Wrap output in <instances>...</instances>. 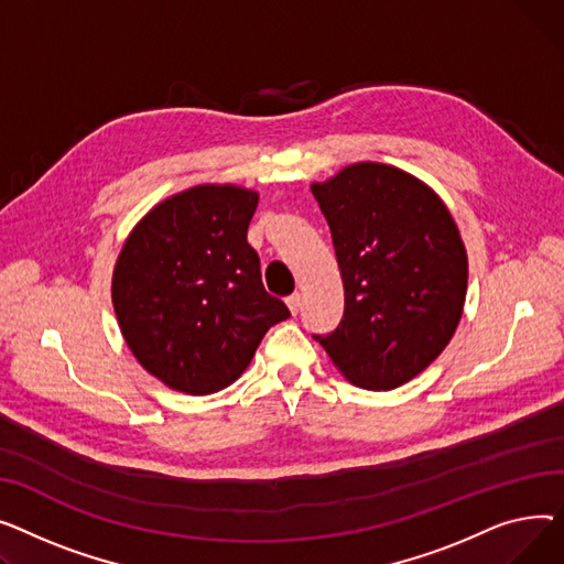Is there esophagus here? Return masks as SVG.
<instances>
[{
    "mask_svg": "<svg viewBox=\"0 0 564 564\" xmlns=\"http://www.w3.org/2000/svg\"><path fill=\"white\" fill-rule=\"evenodd\" d=\"M286 307L291 310V314L295 316L297 312H301V307H303V295L301 293H293V295H289L286 297Z\"/></svg>",
    "mask_w": 564,
    "mask_h": 564,
    "instance_id": "1",
    "label": "esophagus"
}]
</instances>
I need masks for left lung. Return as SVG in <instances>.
<instances>
[{
    "instance_id": "left-lung-1",
    "label": "left lung",
    "mask_w": 564,
    "mask_h": 564,
    "mask_svg": "<svg viewBox=\"0 0 564 564\" xmlns=\"http://www.w3.org/2000/svg\"><path fill=\"white\" fill-rule=\"evenodd\" d=\"M344 280L335 333L314 335L357 387L395 389L448 346L467 295V250L440 195L384 163L312 184Z\"/></svg>"
}]
</instances>
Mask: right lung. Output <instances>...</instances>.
<instances>
[{"label":"right lung","instance_id":"right-lung-1","mask_svg":"<svg viewBox=\"0 0 564 564\" xmlns=\"http://www.w3.org/2000/svg\"><path fill=\"white\" fill-rule=\"evenodd\" d=\"M254 191L203 184L159 203L127 237L111 297L141 367L205 395L235 382L286 305L261 284L248 243Z\"/></svg>","mask_w":564,"mask_h":564}]
</instances>
